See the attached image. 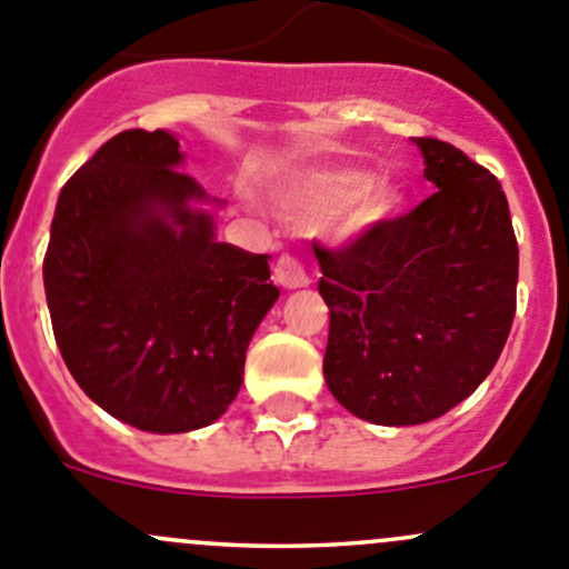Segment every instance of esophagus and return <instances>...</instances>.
<instances>
[{
  "mask_svg": "<svg viewBox=\"0 0 569 569\" xmlns=\"http://www.w3.org/2000/svg\"><path fill=\"white\" fill-rule=\"evenodd\" d=\"M274 280L283 289H302V286H311V272H308L300 258L280 256L278 263H274Z\"/></svg>",
  "mask_w": 569,
  "mask_h": 569,
  "instance_id": "34e87169",
  "label": "esophagus"
}]
</instances>
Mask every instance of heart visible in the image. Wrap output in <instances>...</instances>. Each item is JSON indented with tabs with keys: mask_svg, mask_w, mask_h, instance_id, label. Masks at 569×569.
<instances>
[{
	"mask_svg": "<svg viewBox=\"0 0 569 569\" xmlns=\"http://www.w3.org/2000/svg\"><path fill=\"white\" fill-rule=\"evenodd\" d=\"M302 214L327 217L352 209L355 226H371L391 217L399 206V192L388 181H371L360 170H330L306 178L291 194Z\"/></svg>",
	"mask_w": 569,
	"mask_h": 569,
	"instance_id": "b5f03b06",
	"label": "heart"
}]
</instances>
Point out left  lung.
Returning <instances> with one entry per match:
<instances>
[{
    "label": "left lung",
    "instance_id": "8db88e82",
    "mask_svg": "<svg viewBox=\"0 0 569 569\" xmlns=\"http://www.w3.org/2000/svg\"><path fill=\"white\" fill-rule=\"evenodd\" d=\"M412 142L435 192L343 248H313L330 308L327 388L382 427L427 423L468 399L507 343L518 291L501 181L449 142Z\"/></svg>",
    "mask_w": 569,
    "mask_h": 569
}]
</instances>
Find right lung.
Instances as JSON below:
<instances>
[{
    "instance_id": "obj_1",
    "label": "right lung",
    "mask_w": 569,
    "mask_h": 569,
    "mask_svg": "<svg viewBox=\"0 0 569 569\" xmlns=\"http://www.w3.org/2000/svg\"><path fill=\"white\" fill-rule=\"evenodd\" d=\"M170 131L107 140L62 187L43 258L57 347L109 416L173 435L237 399L248 343L280 291L269 256L214 239V203Z\"/></svg>"
}]
</instances>
